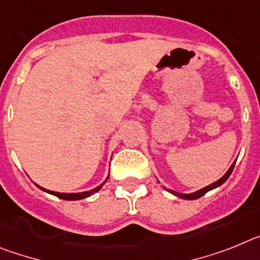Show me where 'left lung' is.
<instances>
[{
    "label": "left lung",
    "instance_id": "left-lung-1",
    "mask_svg": "<svg viewBox=\"0 0 260 260\" xmlns=\"http://www.w3.org/2000/svg\"><path fill=\"white\" fill-rule=\"evenodd\" d=\"M234 165H236V161H234V162H233V165H232V166H230V168H229V170H228L226 173H225V175H224V177H221L220 179L217 180V182H214V183L209 184V186L204 187V188L199 189V191H196V192H192V193H179V192H175V191H173V189H169V188H166V187H164V188L166 189V191H169V192H170V193H173V195L178 196V198H180V199H186V200H195V199L202 198L203 195H205V193L208 192V191H211V189H213V188H217L218 186H221V184H224L225 182H226V179H228V178L230 177V174H232V171H233V169H234Z\"/></svg>",
    "mask_w": 260,
    "mask_h": 260
}]
</instances>
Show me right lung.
<instances>
[{
    "instance_id": "right-lung-1",
    "label": "right lung",
    "mask_w": 260,
    "mask_h": 260,
    "mask_svg": "<svg viewBox=\"0 0 260 260\" xmlns=\"http://www.w3.org/2000/svg\"><path fill=\"white\" fill-rule=\"evenodd\" d=\"M108 179V178H107ZM106 179V180H107ZM103 184H105V182H103L102 184H101V186H98V187H95V188L94 189H90V191H85V192H77V193H65V192H55V191H49V189H46V188H43V187H40V186H38V184H36V186L39 187L40 189H43V191H46V192H48V193H51V195H55V196H57V198H60V199H64V200H81V199H85V198H89V196H91L92 193H95V192H98L99 189L102 188V186Z\"/></svg>"
}]
</instances>
